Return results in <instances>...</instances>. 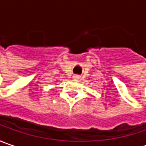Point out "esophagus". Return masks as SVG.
Here are the masks:
<instances>
[{
    "instance_id": "34e87169",
    "label": "esophagus",
    "mask_w": 146,
    "mask_h": 146,
    "mask_svg": "<svg viewBox=\"0 0 146 146\" xmlns=\"http://www.w3.org/2000/svg\"><path fill=\"white\" fill-rule=\"evenodd\" d=\"M73 78H74V79H76V80H79V79L80 78V76H78V75H75V76H73Z\"/></svg>"
}]
</instances>
